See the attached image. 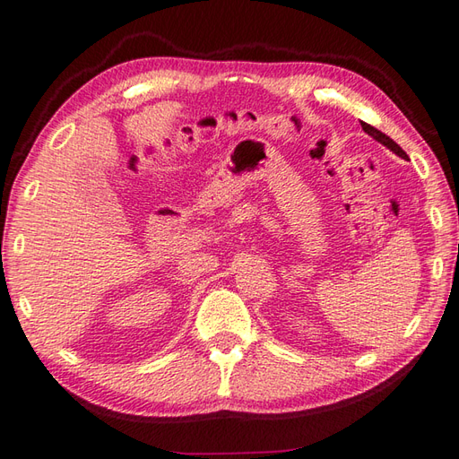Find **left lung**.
I'll return each mask as SVG.
<instances>
[{
	"instance_id": "1",
	"label": "left lung",
	"mask_w": 459,
	"mask_h": 459,
	"mask_svg": "<svg viewBox=\"0 0 459 459\" xmlns=\"http://www.w3.org/2000/svg\"><path fill=\"white\" fill-rule=\"evenodd\" d=\"M361 129H364L371 138H376V141L379 143V144H383V146H387L391 152H395L399 158H403V160H409V156H407V152L403 151V148L393 141V138H389L387 134H383L381 131H377L376 126H371V125H368V123H361Z\"/></svg>"
}]
</instances>
